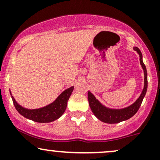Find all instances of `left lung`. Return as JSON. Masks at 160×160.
I'll return each instance as SVG.
<instances>
[{"label": "left lung", "instance_id": "8db88e82", "mask_svg": "<svg viewBox=\"0 0 160 160\" xmlns=\"http://www.w3.org/2000/svg\"><path fill=\"white\" fill-rule=\"evenodd\" d=\"M133 49L136 51H137L139 54L140 63H141L142 68L144 70V74H145V86H144L143 91L135 103H132L131 106L127 107V108L122 109H111L107 108L95 98V96L92 95L91 92H88V100L90 108H91L94 115L101 122L108 123V124H116V123L128 120V119L133 116L137 112L139 107H141L142 101H143L146 92H147L148 74L145 65L144 64L143 61H142V54L141 51L136 47H134Z\"/></svg>", "mask_w": 160, "mask_h": 160}]
</instances>
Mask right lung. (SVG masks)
<instances>
[{"mask_svg":"<svg viewBox=\"0 0 160 160\" xmlns=\"http://www.w3.org/2000/svg\"><path fill=\"white\" fill-rule=\"evenodd\" d=\"M73 90L74 86H72L65 90L51 104L36 109H25L18 104L12 96V99L16 110L25 118L38 123H48L58 119L64 113L67 107V103ZM10 95H12L11 92Z\"/></svg>","mask_w":160,"mask_h":160,"instance_id":"add662e5","label":"right lung"}]
</instances>
